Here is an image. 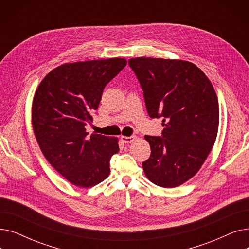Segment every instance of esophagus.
I'll return each instance as SVG.
<instances>
[{
  "label": "esophagus",
  "instance_id": "34e87169",
  "mask_svg": "<svg viewBox=\"0 0 249 249\" xmlns=\"http://www.w3.org/2000/svg\"><path fill=\"white\" fill-rule=\"evenodd\" d=\"M135 136H121V140L125 143H132L135 140Z\"/></svg>",
  "mask_w": 249,
  "mask_h": 249
}]
</instances>
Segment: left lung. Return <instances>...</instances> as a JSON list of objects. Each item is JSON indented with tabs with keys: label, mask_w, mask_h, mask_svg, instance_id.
<instances>
[{
	"label": "left lung",
	"mask_w": 249,
	"mask_h": 249,
	"mask_svg": "<svg viewBox=\"0 0 249 249\" xmlns=\"http://www.w3.org/2000/svg\"><path fill=\"white\" fill-rule=\"evenodd\" d=\"M150 118H162L161 136L145 135L147 178L162 188L184 184L199 172L218 132L219 105L206 74L192 62L152 57L129 59Z\"/></svg>",
	"instance_id": "left-lung-1"
}]
</instances>
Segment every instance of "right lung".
<instances>
[{"label":"right lung","instance_id":"1","mask_svg":"<svg viewBox=\"0 0 249 249\" xmlns=\"http://www.w3.org/2000/svg\"><path fill=\"white\" fill-rule=\"evenodd\" d=\"M127 63L124 58L65 63L39 85L32 105L36 140L48 162L81 188L100 184L110 174L118 139L89 134L106 85Z\"/></svg>","mask_w":249,"mask_h":249}]
</instances>
